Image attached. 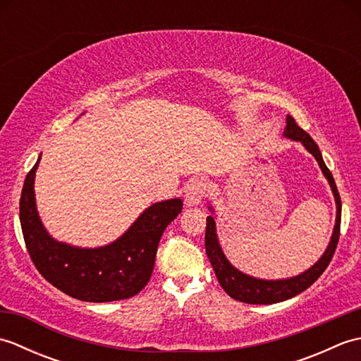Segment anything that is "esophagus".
Here are the masks:
<instances>
[{"mask_svg":"<svg viewBox=\"0 0 361 361\" xmlns=\"http://www.w3.org/2000/svg\"><path fill=\"white\" fill-rule=\"evenodd\" d=\"M208 192V183L203 178H192L189 181L186 188V195H185V204L186 206H197L200 204L203 198Z\"/></svg>","mask_w":361,"mask_h":361,"instance_id":"obj_1","label":"esophagus"}]
</instances>
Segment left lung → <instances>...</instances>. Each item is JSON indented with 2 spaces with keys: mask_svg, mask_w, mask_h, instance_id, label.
Returning <instances> with one entry per match:
<instances>
[{
  "mask_svg": "<svg viewBox=\"0 0 361 361\" xmlns=\"http://www.w3.org/2000/svg\"><path fill=\"white\" fill-rule=\"evenodd\" d=\"M283 136L288 137V140L299 141L312 153L313 157H315L321 171H323L329 185H331L334 197H335V203H336V220H335L334 233L331 237V242L327 245V250L324 251V255L321 256L318 262L315 265H312L309 270H305L304 273L298 276H293V278L267 281V279L252 278V276L245 274L237 270L234 265H231V262H229L226 256L224 255V251H221V247L219 243L217 233H216V220H214L212 216H208V219H206V234H204L206 255H208V259L214 268V271H216V276L221 288H224L229 296L234 298L235 301H240V302L274 304V302L286 301V299L293 298L301 293V291L307 290L312 283L324 273L327 265L331 264L336 243H338V239H340L341 198L338 194V189H336L334 176L331 171L327 169L317 142L312 140L309 133H305L304 130L296 124L295 119L291 116H287V126H286V130H283ZM209 209L214 211L212 206H209Z\"/></svg>",
  "mask_w": 361,
  "mask_h": 361,
  "instance_id": "1",
  "label": "left lung"
}]
</instances>
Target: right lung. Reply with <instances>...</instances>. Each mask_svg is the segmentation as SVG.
Instances as JSON below:
<instances>
[{"instance_id": "add662e5", "label": "right lung", "mask_w": 361, "mask_h": 361, "mask_svg": "<svg viewBox=\"0 0 361 361\" xmlns=\"http://www.w3.org/2000/svg\"><path fill=\"white\" fill-rule=\"evenodd\" d=\"M26 175L20 224L35 268L54 287L87 302H110L140 293L155 265L166 226L183 209L181 198L149 206L119 239L99 248H79L52 239L37 212L34 180L40 163Z\"/></svg>"}]
</instances>
